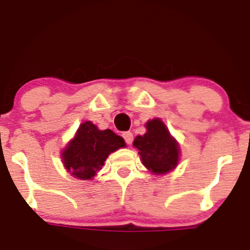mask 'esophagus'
I'll return each mask as SVG.
<instances>
[{
  "label": "esophagus",
  "mask_w": 250,
  "mask_h": 250,
  "mask_svg": "<svg viewBox=\"0 0 250 250\" xmlns=\"http://www.w3.org/2000/svg\"><path fill=\"white\" fill-rule=\"evenodd\" d=\"M123 139H125V144L127 145H131V142H133V133H130V131H125V133L122 134Z\"/></svg>",
  "instance_id": "esophagus-1"
}]
</instances>
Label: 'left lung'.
Listing matches in <instances>:
<instances>
[{
	"label": "left lung",
	"instance_id": "8db88e82",
	"mask_svg": "<svg viewBox=\"0 0 250 250\" xmlns=\"http://www.w3.org/2000/svg\"><path fill=\"white\" fill-rule=\"evenodd\" d=\"M147 133L136 136L134 147L139 149L142 164L156 174H164L173 169L179 159V147L171 138L166 125L159 119L148 121Z\"/></svg>",
	"mask_w": 250,
	"mask_h": 250
}]
</instances>
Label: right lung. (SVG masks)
<instances>
[{
  "label": "right lung",
  "instance_id": "add662e5",
  "mask_svg": "<svg viewBox=\"0 0 250 250\" xmlns=\"http://www.w3.org/2000/svg\"><path fill=\"white\" fill-rule=\"evenodd\" d=\"M125 140L110 129L100 130L90 121L79 125L75 139L62 152V161L71 174L91 179L102 168L110 153L125 147Z\"/></svg>",
  "mask_w": 250,
  "mask_h": 250
}]
</instances>
